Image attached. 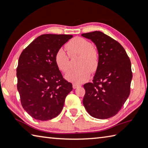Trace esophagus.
Listing matches in <instances>:
<instances>
[{
  "label": "esophagus",
  "mask_w": 148,
  "mask_h": 148,
  "mask_svg": "<svg viewBox=\"0 0 148 148\" xmlns=\"http://www.w3.org/2000/svg\"><path fill=\"white\" fill-rule=\"evenodd\" d=\"M80 86H80L79 84H73V89H76V88H79Z\"/></svg>",
  "instance_id": "1"
}]
</instances>
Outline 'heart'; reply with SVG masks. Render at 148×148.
<instances>
[{"label": "heart", "mask_w": 148, "mask_h": 148, "mask_svg": "<svg viewBox=\"0 0 148 148\" xmlns=\"http://www.w3.org/2000/svg\"><path fill=\"white\" fill-rule=\"evenodd\" d=\"M71 56H79L77 67L79 68L67 73L65 79L76 84L87 81L90 77V71H95L98 66V55L92 44L81 37L72 39L67 44ZM54 61L58 68L62 72L69 69V57L64 49L60 48L54 56Z\"/></svg>", "instance_id": "1"}]
</instances>
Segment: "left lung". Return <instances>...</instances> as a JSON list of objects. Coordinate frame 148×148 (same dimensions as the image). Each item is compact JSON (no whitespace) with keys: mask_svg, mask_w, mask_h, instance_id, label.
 Here are the masks:
<instances>
[{"mask_svg":"<svg viewBox=\"0 0 148 148\" xmlns=\"http://www.w3.org/2000/svg\"><path fill=\"white\" fill-rule=\"evenodd\" d=\"M81 36L91 40L98 52L93 82L84 84V107L95 118H111L120 111L130 94L131 61L123 47L103 32L94 31Z\"/></svg>","mask_w":148,"mask_h":148,"instance_id":"obj_1","label":"left lung"}]
</instances>
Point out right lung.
<instances>
[{"mask_svg": "<svg viewBox=\"0 0 148 148\" xmlns=\"http://www.w3.org/2000/svg\"><path fill=\"white\" fill-rule=\"evenodd\" d=\"M72 37L41 35L19 56L17 90L24 110L36 120L47 121L56 117L73 90L72 84L63 79L54 61L56 51Z\"/></svg>", "mask_w": 148, "mask_h": 148, "instance_id": "right-lung-1", "label": "right lung"}]
</instances>
